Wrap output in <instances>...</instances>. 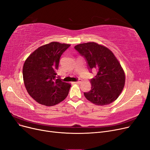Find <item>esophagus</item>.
<instances>
[{
	"label": "esophagus",
	"instance_id": "obj_1",
	"mask_svg": "<svg viewBox=\"0 0 150 150\" xmlns=\"http://www.w3.org/2000/svg\"><path fill=\"white\" fill-rule=\"evenodd\" d=\"M81 82H82V81H81L80 79H79V80L76 81L75 83H78V84H79V83H81Z\"/></svg>",
	"mask_w": 150,
	"mask_h": 150
}]
</instances>
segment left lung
<instances>
[{"label": "left lung", "instance_id": "1", "mask_svg": "<svg viewBox=\"0 0 150 150\" xmlns=\"http://www.w3.org/2000/svg\"><path fill=\"white\" fill-rule=\"evenodd\" d=\"M75 49L84 57L90 72H97L90 80L91 90L84 93L86 98L97 105H108L116 100L125 86V74L112 52L95 42L77 45Z\"/></svg>", "mask_w": 150, "mask_h": 150}]
</instances>
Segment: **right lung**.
<instances>
[{"instance_id":"1","label":"right lung","mask_w":150,"mask_h":150,"mask_svg":"<svg viewBox=\"0 0 150 150\" xmlns=\"http://www.w3.org/2000/svg\"><path fill=\"white\" fill-rule=\"evenodd\" d=\"M70 45L51 42L34 51L25 60L23 80L29 94L36 102L53 106L66 98L71 86L57 76L60 57Z\"/></svg>"}]
</instances>
